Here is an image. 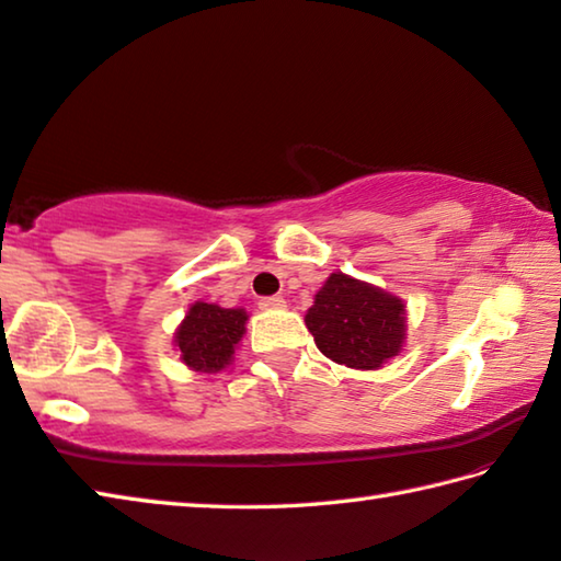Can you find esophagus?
Listing matches in <instances>:
<instances>
[{"label": "esophagus", "mask_w": 561, "mask_h": 561, "mask_svg": "<svg viewBox=\"0 0 561 561\" xmlns=\"http://www.w3.org/2000/svg\"><path fill=\"white\" fill-rule=\"evenodd\" d=\"M287 307V301H284L282 297H264L260 299V309L264 311H274V309H284Z\"/></svg>", "instance_id": "obj_1"}]
</instances>
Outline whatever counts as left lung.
<instances>
[{
  "label": "left lung",
  "instance_id": "obj_1",
  "mask_svg": "<svg viewBox=\"0 0 561 561\" xmlns=\"http://www.w3.org/2000/svg\"><path fill=\"white\" fill-rule=\"evenodd\" d=\"M304 321L325 358L355 370H380L407 339L404 301L343 272H331Z\"/></svg>",
  "mask_w": 561,
  "mask_h": 561
}]
</instances>
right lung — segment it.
<instances>
[{
  "label": "right lung",
  "instance_id": "add662e5",
  "mask_svg": "<svg viewBox=\"0 0 561 561\" xmlns=\"http://www.w3.org/2000/svg\"><path fill=\"white\" fill-rule=\"evenodd\" d=\"M248 319L250 313L240 307L222 309L218 304L193 301L174 331L181 363L193 373L226 370L236 360Z\"/></svg>",
  "mask_w": 561,
  "mask_h": 561
}]
</instances>
